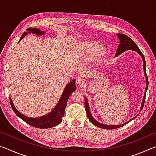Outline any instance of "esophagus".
<instances>
[{
    "instance_id": "esophagus-1",
    "label": "esophagus",
    "mask_w": 156,
    "mask_h": 156,
    "mask_svg": "<svg viewBox=\"0 0 156 156\" xmlns=\"http://www.w3.org/2000/svg\"><path fill=\"white\" fill-rule=\"evenodd\" d=\"M85 80L83 78H78L77 80H76V84L80 87H83L85 84Z\"/></svg>"
}]
</instances>
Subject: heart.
<instances>
[{
	"instance_id": "1",
	"label": "heart",
	"mask_w": 156,
	"mask_h": 156,
	"mask_svg": "<svg viewBox=\"0 0 156 156\" xmlns=\"http://www.w3.org/2000/svg\"><path fill=\"white\" fill-rule=\"evenodd\" d=\"M80 50L84 57L91 56V60L95 62H99L107 54V48L96 41H85L80 44Z\"/></svg>"
}]
</instances>
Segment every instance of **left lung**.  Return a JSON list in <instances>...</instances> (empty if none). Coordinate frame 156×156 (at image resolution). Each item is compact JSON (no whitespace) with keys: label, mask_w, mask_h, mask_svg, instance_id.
I'll list each match as a JSON object with an SVG mask.
<instances>
[{"label":"left lung","mask_w":156,"mask_h":156,"mask_svg":"<svg viewBox=\"0 0 156 156\" xmlns=\"http://www.w3.org/2000/svg\"><path fill=\"white\" fill-rule=\"evenodd\" d=\"M117 36L118 37L120 40V44L118 45L117 51H116L115 56H117L118 55H120V54H122L124 51H127V50H133V51H136V52H138V54H140L142 57V60H143V68H144V73L145 75V77H146V83H147V85H146V89H145L144 91V97H143V100H142V105H141V108L140 109H143L144 107V100H145V96H146V92L148 89V85H149V81H148V78H147V75L146 73V62H145V58L144 55L142 54V53L141 52L140 50L139 49L138 47L137 46V44L134 43L133 41L129 38V36H127L125 34H117ZM84 101H85V109H86V112H87V117L89 118V120L90 122L93 124L94 125L98 126V127L102 128V129H117V128H120L122 127V126L126 125V123H128L131 121L132 120H133L136 116L135 117L131 118V120H129L128 122H126L124 124H122V125H104V124H102L100 122H98V121H96L94 118L92 117V115L91 114L90 110H89V103H88V100L86 98V97L84 98Z\"/></svg>","instance_id":"obj_1"}]
</instances>
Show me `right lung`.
I'll return each instance as SVG.
<instances>
[{
    "label": "right lung",
    "mask_w": 156,
    "mask_h": 156,
    "mask_svg": "<svg viewBox=\"0 0 156 156\" xmlns=\"http://www.w3.org/2000/svg\"><path fill=\"white\" fill-rule=\"evenodd\" d=\"M27 31V32H24L22 36L20 37L19 42L22 40L23 37L27 35V33H31L38 36H42L44 34V31H42L36 28H28ZM19 42H18V43H19ZM75 83L76 80L73 79V80H72L69 83L67 84L64 91H63V93L61 97H60L58 102V104L56 105V106L55 107L54 109H53L51 112L49 113L48 114L41 116V117L30 118L22 114V113L18 112V111L16 109L11 98H9L10 105H11V107L13 111H14V113L17 115V116L21 118L23 121H25V122H27L28 125L39 129H47L54 127V126H56V125H59V124L62 122V117L64 116L65 114V107L67 106V100L72 92L76 90Z\"/></svg>",
    "instance_id": "right-lung-1"
}]
</instances>
